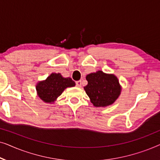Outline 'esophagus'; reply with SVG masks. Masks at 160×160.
Here are the masks:
<instances>
[{
    "mask_svg": "<svg viewBox=\"0 0 160 160\" xmlns=\"http://www.w3.org/2000/svg\"><path fill=\"white\" fill-rule=\"evenodd\" d=\"M76 87H82V81H77V82H76Z\"/></svg>",
    "mask_w": 160,
    "mask_h": 160,
    "instance_id": "esophagus-1",
    "label": "esophagus"
}]
</instances>
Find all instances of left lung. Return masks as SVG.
<instances>
[{
  "label": "left lung",
  "mask_w": 160,
  "mask_h": 160,
  "mask_svg": "<svg viewBox=\"0 0 160 160\" xmlns=\"http://www.w3.org/2000/svg\"><path fill=\"white\" fill-rule=\"evenodd\" d=\"M86 79L88 84L84 89L94 106L112 105L121 94L122 86L114 74L98 71L87 75Z\"/></svg>",
  "instance_id": "obj_1"
}]
</instances>
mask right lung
<instances>
[{
	"mask_svg": "<svg viewBox=\"0 0 160 160\" xmlns=\"http://www.w3.org/2000/svg\"><path fill=\"white\" fill-rule=\"evenodd\" d=\"M75 85L71 78L63 77L60 73H52L45 80L39 81L36 89L41 100L47 103H54L65 89Z\"/></svg>",
	"mask_w": 160,
	"mask_h": 160,
	"instance_id": "1",
	"label": "right lung"
}]
</instances>
